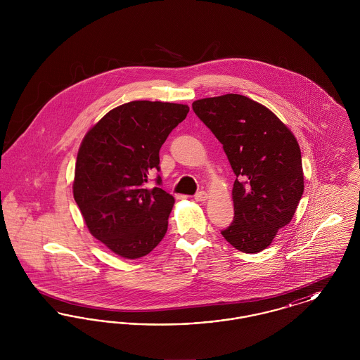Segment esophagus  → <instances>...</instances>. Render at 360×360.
Here are the masks:
<instances>
[{
    "mask_svg": "<svg viewBox=\"0 0 360 360\" xmlns=\"http://www.w3.org/2000/svg\"><path fill=\"white\" fill-rule=\"evenodd\" d=\"M194 200H195V201H198V202L205 201V200H207V193L204 191V190L197 191V193H195V195H194Z\"/></svg>",
    "mask_w": 360,
    "mask_h": 360,
    "instance_id": "obj_1",
    "label": "esophagus"
}]
</instances>
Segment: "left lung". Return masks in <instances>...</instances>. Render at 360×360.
Here are the masks:
<instances>
[{
    "label": "left lung",
    "mask_w": 360,
    "mask_h": 360,
    "mask_svg": "<svg viewBox=\"0 0 360 360\" xmlns=\"http://www.w3.org/2000/svg\"><path fill=\"white\" fill-rule=\"evenodd\" d=\"M193 110L223 144L236 175L235 217L221 235L241 252H260L290 223L304 193L297 139L270 109L245 96L202 98Z\"/></svg>",
    "instance_id": "1"
}]
</instances>
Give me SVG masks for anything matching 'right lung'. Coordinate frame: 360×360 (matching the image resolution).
I'll return each mask as SVG.
<instances>
[{
  "mask_svg": "<svg viewBox=\"0 0 360 360\" xmlns=\"http://www.w3.org/2000/svg\"><path fill=\"white\" fill-rule=\"evenodd\" d=\"M188 105L132 101L108 112L79 147L74 200L90 233L127 259L150 254L167 232L174 197L158 175L159 151Z\"/></svg>",
  "mask_w": 360,
  "mask_h": 360,
  "instance_id": "1",
  "label": "right lung"
}]
</instances>
